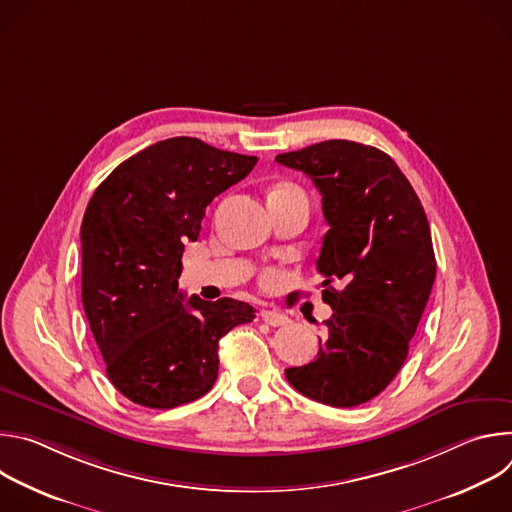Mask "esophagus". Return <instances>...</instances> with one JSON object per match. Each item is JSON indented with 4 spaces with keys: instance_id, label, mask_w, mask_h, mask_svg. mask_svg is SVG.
<instances>
[{
    "instance_id": "obj_1",
    "label": "esophagus",
    "mask_w": 512,
    "mask_h": 512,
    "mask_svg": "<svg viewBox=\"0 0 512 512\" xmlns=\"http://www.w3.org/2000/svg\"><path fill=\"white\" fill-rule=\"evenodd\" d=\"M263 320L269 324V326H285L289 322V318L285 314H281L279 310H263L261 312Z\"/></svg>"
}]
</instances>
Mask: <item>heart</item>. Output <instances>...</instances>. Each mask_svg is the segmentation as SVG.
<instances>
[{
	"label": "heart",
	"mask_w": 512,
	"mask_h": 512,
	"mask_svg": "<svg viewBox=\"0 0 512 512\" xmlns=\"http://www.w3.org/2000/svg\"><path fill=\"white\" fill-rule=\"evenodd\" d=\"M279 281H281V277H279L277 271L269 269V271L263 273V285H265V287H273V285H277Z\"/></svg>",
	"instance_id": "1"
}]
</instances>
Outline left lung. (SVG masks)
Here are the masks:
<instances>
[{
	"instance_id": "1",
	"label": "left lung",
	"mask_w": 512,
	"mask_h": 512,
	"mask_svg": "<svg viewBox=\"0 0 512 512\" xmlns=\"http://www.w3.org/2000/svg\"><path fill=\"white\" fill-rule=\"evenodd\" d=\"M277 164L304 172L328 223L318 273L332 308L316 360L289 385L332 407L377 397L401 371L435 279L425 210L399 166L373 145L328 139Z\"/></svg>"
}]
</instances>
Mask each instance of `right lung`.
Segmentation results:
<instances>
[{
	"instance_id": "obj_1",
	"label": "right lung",
	"mask_w": 512,
	"mask_h": 512,
	"mask_svg": "<svg viewBox=\"0 0 512 512\" xmlns=\"http://www.w3.org/2000/svg\"><path fill=\"white\" fill-rule=\"evenodd\" d=\"M255 164L172 137L95 190L81 225L83 308L107 377L129 401L172 409L202 397L218 375V340L255 318L245 302H184L178 289L184 243L198 239L206 206Z\"/></svg>"
}]
</instances>
